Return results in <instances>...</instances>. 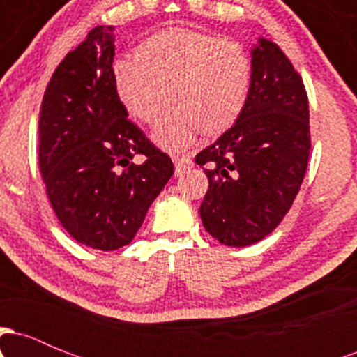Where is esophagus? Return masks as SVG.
<instances>
[{
    "mask_svg": "<svg viewBox=\"0 0 357 357\" xmlns=\"http://www.w3.org/2000/svg\"><path fill=\"white\" fill-rule=\"evenodd\" d=\"M174 167H176V173H181V171L186 169L188 166L191 165V159L188 155H174Z\"/></svg>",
    "mask_w": 357,
    "mask_h": 357,
    "instance_id": "esophagus-1",
    "label": "esophagus"
}]
</instances>
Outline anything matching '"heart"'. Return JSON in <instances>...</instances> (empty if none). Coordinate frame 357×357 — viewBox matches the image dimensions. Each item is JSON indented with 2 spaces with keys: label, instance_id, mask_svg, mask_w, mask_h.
<instances>
[{
  "label": "heart",
  "instance_id": "obj_1",
  "mask_svg": "<svg viewBox=\"0 0 357 357\" xmlns=\"http://www.w3.org/2000/svg\"><path fill=\"white\" fill-rule=\"evenodd\" d=\"M253 67L240 43L184 28L161 31L124 55L112 67L114 89L130 116L153 124L158 144L169 151L192 137L228 129L247 104ZM168 90L166 91L165 89Z\"/></svg>",
  "mask_w": 357,
  "mask_h": 357
}]
</instances>
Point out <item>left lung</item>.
Masks as SVG:
<instances>
[{
	"label": "left lung",
	"mask_w": 357,
	"mask_h": 357,
	"mask_svg": "<svg viewBox=\"0 0 357 357\" xmlns=\"http://www.w3.org/2000/svg\"><path fill=\"white\" fill-rule=\"evenodd\" d=\"M252 87L236 122L196 155L208 176L203 227L228 247L270 235L292 208L310 153L309 100L285 53L260 38Z\"/></svg>",
	"instance_id": "1"
}]
</instances>
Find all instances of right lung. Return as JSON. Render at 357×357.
Instances as JSON below:
<instances>
[{
    "label": "right lung",
    "instance_id": "add662e5",
    "mask_svg": "<svg viewBox=\"0 0 357 357\" xmlns=\"http://www.w3.org/2000/svg\"><path fill=\"white\" fill-rule=\"evenodd\" d=\"M112 26H96L53 72L42 100L38 165L61 227L96 250L129 245L174 173L127 119L112 79ZM145 155L134 163L133 155Z\"/></svg>",
    "mask_w": 357,
    "mask_h": 357
}]
</instances>
